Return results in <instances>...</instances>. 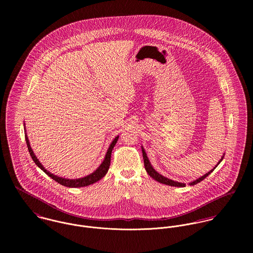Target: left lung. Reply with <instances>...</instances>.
<instances>
[{"mask_svg":"<svg viewBox=\"0 0 253 253\" xmlns=\"http://www.w3.org/2000/svg\"><path fill=\"white\" fill-rule=\"evenodd\" d=\"M142 154H143V160H144L145 169H146L147 173H148L153 179H155V180L158 181V182H160V183H162V184L169 185V186H173V187H185V185H186L185 183H181V182H177V181L171 180V179H169V178H167V177L163 176V175L160 174L158 171H156V170L154 169V168L152 167V165H151V163H150V161H149V159H148V157H147V154H146L143 147H142ZM223 158H224V156H222V158L220 159V161L218 162V164L214 167L213 169H211V170L209 171L207 174L201 176V177L198 178L197 180L193 181V182H191V183H189V184L192 185V186H193V185H196V184H198L199 182L204 180L206 177H208V176L215 169V168H216L217 166L222 162Z\"/></svg>","mask_w":253,"mask_h":253,"instance_id":"1","label":"left lung"}]
</instances>
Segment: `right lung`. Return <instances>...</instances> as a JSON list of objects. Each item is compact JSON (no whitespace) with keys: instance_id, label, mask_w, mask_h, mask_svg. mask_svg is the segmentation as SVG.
Instances as JSON below:
<instances>
[{"instance_id":"1","label":"right lung","mask_w":253,"mask_h":253,"mask_svg":"<svg viewBox=\"0 0 253 253\" xmlns=\"http://www.w3.org/2000/svg\"><path fill=\"white\" fill-rule=\"evenodd\" d=\"M26 131V130H25ZM118 138H119V135L117 137H115V139L112 141L111 145L109 146L108 150H107V153H106V156L102 162V164L97 168L96 170H94L92 173H90L89 175L87 176H84L83 178H79V179H66V178H62V177H59L57 175H54L52 173H50L49 171H47L43 167L42 165L39 162V160L37 159L30 143H29V140H28V137H27V134L25 133V140H26V144L28 147V150H29V153H30V156L32 157L34 163L36 164L37 166L44 172L46 173L50 178H52L53 180L56 181L57 183H59L60 185H63V186H66V187H71V188H80V187H84V186H88L90 184H93L97 181L100 180L101 178H103L107 171H108L109 167H110V162H111V154H112V150L114 148V146L117 143L118 141Z\"/></svg>"}]
</instances>
